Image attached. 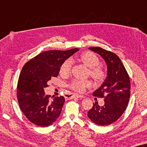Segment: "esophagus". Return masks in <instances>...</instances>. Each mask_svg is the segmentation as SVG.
<instances>
[{
  "instance_id": "34e87169",
  "label": "esophagus",
  "mask_w": 147,
  "mask_h": 147,
  "mask_svg": "<svg viewBox=\"0 0 147 147\" xmlns=\"http://www.w3.org/2000/svg\"><path fill=\"white\" fill-rule=\"evenodd\" d=\"M74 97H78V98H84L83 96L78 94H67L65 95V98H67V99H73Z\"/></svg>"
}]
</instances>
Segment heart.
<instances>
[{"mask_svg": "<svg viewBox=\"0 0 147 147\" xmlns=\"http://www.w3.org/2000/svg\"><path fill=\"white\" fill-rule=\"evenodd\" d=\"M80 59L85 65L90 68V75L95 80L100 81L105 77V70L102 67L99 65L100 63V59L94 53L92 52H85L81 55ZM72 63L73 62H72V60L70 58L65 60L61 65L60 73L62 75L68 74L71 71ZM91 85V82L88 80L74 79L69 85V87L76 92H82L84 91L87 87H89Z\"/></svg>", "mask_w": 147, "mask_h": 147, "instance_id": "heart-1", "label": "heart"}]
</instances>
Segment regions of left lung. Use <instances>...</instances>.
Returning <instances> with one entry per match:
<instances>
[{
    "instance_id": "1",
    "label": "left lung",
    "mask_w": 147,
    "mask_h": 147,
    "mask_svg": "<svg viewBox=\"0 0 147 147\" xmlns=\"http://www.w3.org/2000/svg\"><path fill=\"white\" fill-rule=\"evenodd\" d=\"M89 49L97 53L105 61L107 77L92 94L94 96L105 98V104L100 107L95 102L87 116L96 124L108 125L118 119L127 109L130 96L129 76L115 53L100 47H89Z\"/></svg>"
}]
</instances>
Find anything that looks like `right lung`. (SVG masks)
<instances>
[{"label":"right lung","mask_w":147,"mask_h":147,"mask_svg":"<svg viewBox=\"0 0 147 147\" xmlns=\"http://www.w3.org/2000/svg\"><path fill=\"white\" fill-rule=\"evenodd\" d=\"M78 51H46L24 65L18 80L17 99L21 111L31 123L47 127L59 116L64 97L46 95L44 88L49 86L52 77H57L62 63Z\"/></svg>","instance_id":"obj_1"}]
</instances>
